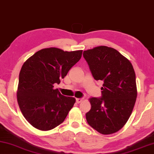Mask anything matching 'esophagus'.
Masks as SVG:
<instances>
[{
	"instance_id": "esophagus-1",
	"label": "esophagus",
	"mask_w": 154,
	"mask_h": 154,
	"mask_svg": "<svg viewBox=\"0 0 154 154\" xmlns=\"http://www.w3.org/2000/svg\"><path fill=\"white\" fill-rule=\"evenodd\" d=\"M82 101V99H81V98H77V99H76V102H77V103H81Z\"/></svg>"
}]
</instances>
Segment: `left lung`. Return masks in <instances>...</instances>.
<instances>
[{
  "mask_svg": "<svg viewBox=\"0 0 154 154\" xmlns=\"http://www.w3.org/2000/svg\"><path fill=\"white\" fill-rule=\"evenodd\" d=\"M83 56L94 79L103 82L101 97L90 99L88 123L102 134L115 133L128 121L136 100L134 68L118 51L106 46L84 51Z\"/></svg>",
  "mask_w": 154,
  "mask_h": 154,
  "instance_id": "1",
  "label": "left lung"
}]
</instances>
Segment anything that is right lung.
Masks as SVG:
<instances>
[{"label": "right lung", "mask_w": 154, "mask_h": 154, "mask_svg": "<svg viewBox=\"0 0 154 154\" xmlns=\"http://www.w3.org/2000/svg\"><path fill=\"white\" fill-rule=\"evenodd\" d=\"M82 50L57 48L38 51L24 63L19 74L17 99L24 118L34 128L48 131L60 125L75 103L53 84L60 83L81 59Z\"/></svg>", "instance_id": "1"}]
</instances>
